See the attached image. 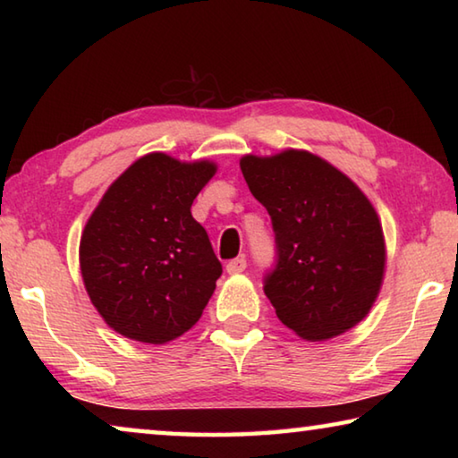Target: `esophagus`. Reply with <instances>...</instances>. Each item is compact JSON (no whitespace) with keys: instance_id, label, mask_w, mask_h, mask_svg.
Segmentation results:
<instances>
[{"instance_id":"34e87169","label":"esophagus","mask_w":458,"mask_h":458,"mask_svg":"<svg viewBox=\"0 0 458 458\" xmlns=\"http://www.w3.org/2000/svg\"><path fill=\"white\" fill-rule=\"evenodd\" d=\"M246 268V259L244 257H238V259H232L228 265H226V270L230 275H238L242 273V270Z\"/></svg>"}]
</instances>
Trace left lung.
I'll return each instance as SVG.
<instances>
[{
    "instance_id": "left-lung-1",
    "label": "left lung",
    "mask_w": 458,
    "mask_h": 458,
    "mask_svg": "<svg viewBox=\"0 0 458 458\" xmlns=\"http://www.w3.org/2000/svg\"><path fill=\"white\" fill-rule=\"evenodd\" d=\"M240 169L273 222L276 260L265 294L278 319L311 341L352 329L374 305L384 276L374 206L350 177L307 151L246 155Z\"/></svg>"
}]
</instances>
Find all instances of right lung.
Wrapping results in <instances>:
<instances>
[{"mask_svg": "<svg viewBox=\"0 0 458 458\" xmlns=\"http://www.w3.org/2000/svg\"><path fill=\"white\" fill-rule=\"evenodd\" d=\"M214 174L210 161L149 153L92 212L81 238L84 286L121 335L157 345L198 323L222 265L190 208Z\"/></svg>", "mask_w": 458, "mask_h": 458, "instance_id": "add662e5", "label": "right lung"}]
</instances>
